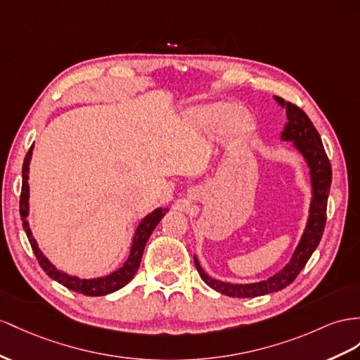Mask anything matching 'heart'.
<instances>
[{"instance_id":"heart-1","label":"heart","mask_w":360,"mask_h":360,"mask_svg":"<svg viewBox=\"0 0 360 360\" xmlns=\"http://www.w3.org/2000/svg\"><path fill=\"white\" fill-rule=\"evenodd\" d=\"M190 120L199 131H214L226 123L225 134L233 138L242 136L252 129L251 115L225 101H216V103H208L190 110Z\"/></svg>"}]
</instances>
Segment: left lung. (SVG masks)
Wrapping results in <instances>:
<instances>
[{"label": "left lung", "instance_id": "left-lung-1", "mask_svg": "<svg viewBox=\"0 0 360 360\" xmlns=\"http://www.w3.org/2000/svg\"><path fill=\"white\" fill-rule=\"evenodd\" d=\"M274 98L283 109H285V117H288V122L284 124L280 138L283 141H292V146L301 153L304 161L307 164L311 186L309 216L306 228H304V233L297 248H295L289 263H285V266H283V269L269 276L268 280L246 284H234L211 278V276L202 269L198 257L195 255L196 269L200 275V278L205 281V284H208L210 288L214 289L216 292L228 295V297L233 298L262 297V295L278 292L284 289L285 285H289L295 278H297L298 274L309 262L313 251L318 248L326 226L327 199L331 186V165L324 150V146H322L321 136L304 110L289 103V101H285L281 97L274 96Z\"/></svg>", "mask_w": 360, "mask_h": 360}]
</instances>
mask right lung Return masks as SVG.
<instances>
[{
    "mask_svg": "<svg viewBox=\"0 0 360 360\" xmlns=\"http://www.w3.org/2000/svg\"><path fill=\"white\" fill-rule=\"evenodd\" d=\"M32 155H33V146L30 147V150L27 152L24 164H22V190H21V199H20V213H21L24 231L27 237H29L32 250L36 255V259H38L41 268L47 272L50 278L56 280L62 285H65L67 289L88 295V297H103V295L112 293L118 289L124 288V285L134 278L138 268H140L144 246L147 240H149V237L153 233L156 225L161 222V219L169 211V208H162V207L156 208L152 211V213L147 214L140 224H138L135 234L132 237V245H131V251H129L127 260L123 263V266H120L117 271L110 272L109 275H105V276H97V278H79L76 275H70L67 272L58 269L56 266H54L47 257L44 255V252L39 250L38 242H36V238L33 237L29 220H27L30 213L29 170H30Z\"/></svg>",
    "mask_w": 360,
    "mask_h": 360,
    "instance_id": "add662e5",
    "label": "right lung"
}]
</instances>
